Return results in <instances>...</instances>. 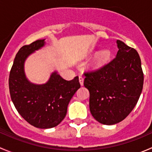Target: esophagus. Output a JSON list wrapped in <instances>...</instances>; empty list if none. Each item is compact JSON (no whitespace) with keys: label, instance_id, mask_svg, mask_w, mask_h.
<instances>
[{"label":"esophagus","instance_id":"obj_1","mask_svg":"<svg viewBox=\"0 0 152 152\" xmlns=\"http://www.w3.org/2000/svg\"><path fill=\"white\" fill-rule=\"evenodd\" d=\"M79 82H80V85L82 86L84 85V78L82 77V76H79Z\"/></svg>","mask_w":152,"mask_h":152}]
</instances>
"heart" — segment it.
Here are the masks:
<instances>
[{
	"label": "heart",
	"instance_id": "1",
	"mask_svg": "<svg viewBox=\"0 0 152 152\" xmlns=\"http://www.w3.org/2000/svg\"><path fill=\"white\" fill-rule=\"evenodd\" d=\"M110 57H111V51L109 49H104L96 54L90 63V67L96 69L103 66L110 60Z\"/></svg>",
	"mask_w": 152,
	"mask_h": 152
}]
</instances>
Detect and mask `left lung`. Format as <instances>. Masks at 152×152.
I'll return each mask as SVG.
<instances>
[{
	"mask_svg": "<svg viewBox=\"0 0 152 152\" xmlns=\"http://www.w3.org/2000/svg\"><path fill=\"white\" fill-rule=\"evenodd\" d=\"M115 57L94 71L85 73L84 85L90 92V110L97 121L113 125L132 111L140 98L143 73L135 49L117 40Z\"/></svg>",
	"mask_w": 152,
	"mask_h": 152,
	"instance_id": "1",
	"label": "left lung"
}]
</instances>
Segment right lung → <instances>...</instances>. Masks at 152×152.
<instances>
[{"instance_id": "right-lung-1", "label": "right lung", "mask_w": 152, "mask_h": 152, "mask_svg": "<svg viewBox=\"0 0 152 152\" xmlns=\"http://www.w3.org/2000/svg\"><path fill=\"white\" fill-rule=\"evenodd\" d=\"M44 45L45 39H38L20 49L10 70L9 87L11 99L19 114L37 128L49 129L65 118L67 105L81 86L78 76L67 81L56 71L43 85H35L26 79V59Z\"/></svg>"}]
</instances>
